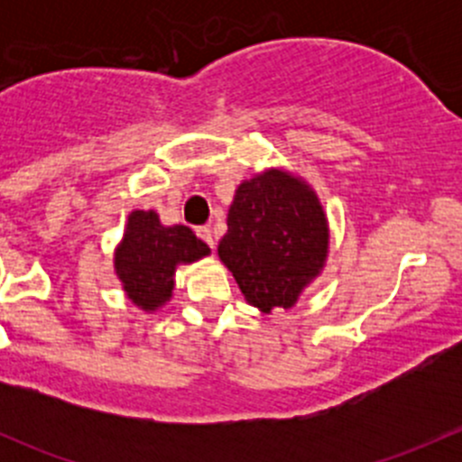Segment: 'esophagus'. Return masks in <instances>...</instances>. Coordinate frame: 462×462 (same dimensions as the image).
<instances>
[{
	"mask_svg": "<svg viewBox=\"0 0 462 462\" xmlns=\"http://www.w3.org/2000/svg\"><path fill=\"white\" fill-rule=\"evenodd\" d=\"M197 235H199V239H203L205 244L209 245V248H214V235H212V230H209L208 226L197 227Z\"/></svg>",
	"mask_w": 462,
	"mask_h": 462,
	"instance_id": "esophagus-1",
	"label": "esophagus"
}]
</instances>
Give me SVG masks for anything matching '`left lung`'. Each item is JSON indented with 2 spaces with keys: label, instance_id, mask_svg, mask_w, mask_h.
<instances>
[{
  "label": "left lung",
  "instance_id": "obj_1",
  "mask_svg": "<svg viewBox=\"0 0 462 462\" xmlns=\"http://www.w3.org/2000/svg\"><path fill=\"white\" fill-rule=\"evenodd\" d=\"M328 244L318 192L301 176L268 167L239 183L217 253L245 301L270 315L300 301L324 270Z\"/></svg>",
  "mask_w": 462,
  "mask_h": 462
}]
</instances>
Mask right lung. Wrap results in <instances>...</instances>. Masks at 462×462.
Masks as SVG:
<instances>
[{
  "instance_id": "add662e5",
  "label": "right lung",
  "mask_w": 462,
  "mask_h": 462,
  "mask_svg": "<svg viewBox=\"0 0 462 462\" xmlns=\"http://www.w3.org/2000/svg\"><path fill=\"white\" fill-rule=\"evenodd\" d=\"M208 254V244L188 226H162L153 209H134L114 250V270L127 300L156 313L171 300L176 268Z\"/></svg>"
}]
</instances>
